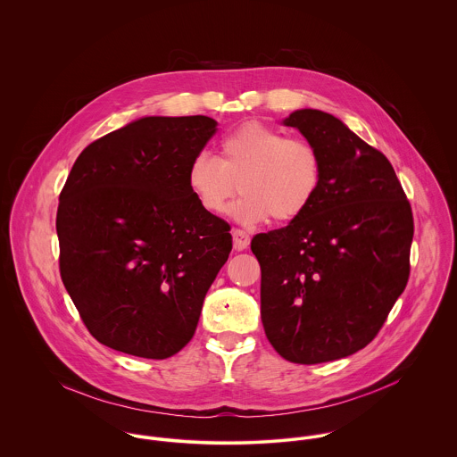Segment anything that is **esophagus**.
<instances>
[{"label":"esophagus","mask_w":457,"mask_h":457,"mask_svg":"<svg viewBox=\"0 0 457 457\" xmlns=\"http://www.w3.org/2000/svg\"><path fill=\"white\" fill-rule=\"evenodd\" d=\"M232 237H234V250L243 252L250 246V234L245 232L243 228H234Z\"/></svg>","instance_id":"34e87169"}]
</instances>
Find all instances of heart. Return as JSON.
Returning a JSON list of instances; mask_svg holds the SVG:
<instances>
[{"instance_id": "obj_1", "label": "heart", "mask_w": 457, "mask_h": 457, "mask_svg": "<svg viewBox=\"0 0 457 457\" xmlns=\"http://www.w3.org/2000/svg\"><path fill=\"white\" fill-rule=\"evenodd\" d=\"M187 181L209 214H221L239 187L243 198L232 211L239 221L270 218L283 225L301 218L319 195L322 156L306 138L250 121L220 140L218 158L198 153L188 165Z\"/></svg>"}]
</instances>
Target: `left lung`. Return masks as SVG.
<instances>
[{
  "label": "left lung",
  "instance_id": "left-lung-1",
  "mask_svg": "<svg viewBox=\"0 0 457 457\" xmlns=\"http://www.w3.org/2000/svg\"><path fill=\"white\" fill-rule=\"evenodd\" d=\"M287 127L322 156V185L308 211L257 234L262 324L287 361L319 364L370 345L410 278L413 214L384 153L337 118L303 109Z\"/></svg>",
  "mask_w": 457,
  "mask_h": 457
}]
</instances>
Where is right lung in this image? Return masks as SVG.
I'll return each mask as SVG.
<instances>
[{"label":"right lung","instance_id":"add662e5","mask_svg":"<svg viewBox=\"0 0 457 457\" xmlns=\"http://www.w3.org/2000/svg\"><path fill=\"white\" fill-rule=\"evenodd\" d=\"M207 116L142 118L91 142L60 194V272L102 345L167 359L195 334L204 297L232 250L230 225L187 181L216 133Z\"/></svg>","mask_w":457,"mask_h":457}]
</instances>
